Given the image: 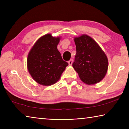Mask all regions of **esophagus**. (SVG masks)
<instances>
[{
    "mask_svg": "<svg viewBox=\"0 0 129 129\" xmlns=\"http://www.w3.org/2000/svg\"><path fill=\"white\" fill-rule=\"evenodd\" d=\"M72 63H73V60H70L68 61V64L70 66H71V65H72Z\"/></svg>",
    "mask_w": 129,
    "mask_h": 129,
    "instance_id": "1",
    "label": "esophagus"
}]
</instances>
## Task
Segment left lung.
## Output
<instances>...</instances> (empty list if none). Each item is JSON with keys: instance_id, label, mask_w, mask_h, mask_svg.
<instances>
[{"instance_id": "8db88e82", "label": "left lung", "mask_w": 129, "mask_h": 129, "mask_svg": "<svg viewBox=\"0 0 129 129\" xmlns=\"http://www.w3.org/2000/svg\"><path fill=\"white\" fill-rule=\"evenodd\" d=\"M76 54L73 67L87 85L100 82L108 72V57L97 42L86 34L74 38Z\"/></svg>"}]
</instances>
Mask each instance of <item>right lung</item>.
Listing matches in <instances>:
<instances>
[{
    "label": "right lung",
    "instance_id": "obj_1",
    "mask_svg": "<svg viewBox=\"0 0 129 129\" xmlns=\"http://www.w3.org/2000/svg\"><path fill=\"white\" fill-rule=\"evenodd\" d=\"M61 37L48 34L40 37L29 52L27 69L32 78L39 84L50 86L60 80L68 65L62 60L57 49Z\"/></svg>",
    "mask_w": 129,
    "mask_h": 129
}]
</instances>
